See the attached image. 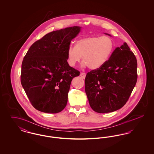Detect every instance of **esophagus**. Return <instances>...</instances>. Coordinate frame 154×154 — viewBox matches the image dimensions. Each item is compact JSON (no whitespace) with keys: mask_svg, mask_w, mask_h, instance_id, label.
<instances>
[{"mask_svg":"<svg viewBox=\"0 0 154 154\" xmlns=\"http://www.w3.org/2000/svg\"><path fill=\"white\" fill-rule=\"evenodd\" d=\"M80 76L81 77V78H82V79H85V77H86V73H83V72H82V73H80Z\"/></svg>","mask_w":154,"mask_h":154,"instance_id":"esophagus-1","label":"esophagus"}]
</instances>
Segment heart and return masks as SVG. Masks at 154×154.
Segmentation results:
<instances>
[{"instance_id": "1", "label": "heart", "mask_w": 154, "mask_h": 154, "mask_svg": "<svg viewBox=\"0 0 154 154\" xmlns=\"http://www.w3.org/2000/svg\"><path fill=\"white\" fill-rule=\"evenodd\" d=\"M114 48L113 40L107 36L85 37L70 45L66 52L68 64L74 66L82 57L83 66L91 70L102 67L110 58Z\"/></svg>"}]
</instances>
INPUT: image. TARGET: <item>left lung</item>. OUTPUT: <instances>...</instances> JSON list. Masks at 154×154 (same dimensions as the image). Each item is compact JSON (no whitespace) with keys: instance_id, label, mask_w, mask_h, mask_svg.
I'll use <instances>...</instances> for the list:
<instances>
[{"instance_id":"left-lung-1","label":"left lung","mask_w":154,"mask_h":154,"mask_svg":"<svg viewBox=\"0 0 154 154\" xmlns=\"http://www.w3.org/2000/svg\"><path fill=\"white\" fill-rule=\"evenodd\" d=\"M137 67L135 55L124 43L102 67L87 74L85 90L92 110L107 113L122 108L136 85Z\"/></svg>"}]
</instances>
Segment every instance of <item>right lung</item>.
<instances>
[{
  "label": "right lung",
  "mask_w": 154,
  "mask_h": 154,
  "mask_svg": "<svg viewBox=\"0 0 154 154\" xmlns=\"http://www.w3.org/2000/svg\"><path fill=\"white\" fill-rule=\"evenodd\" d=\"M81 28L51 32L32 44L24 57L21 82L36 110L55 114L66 107L71 82L80 75L68 64L66 52Z\"/></svg>",
  "instance_id": "add662e5"
}]
</instances>
